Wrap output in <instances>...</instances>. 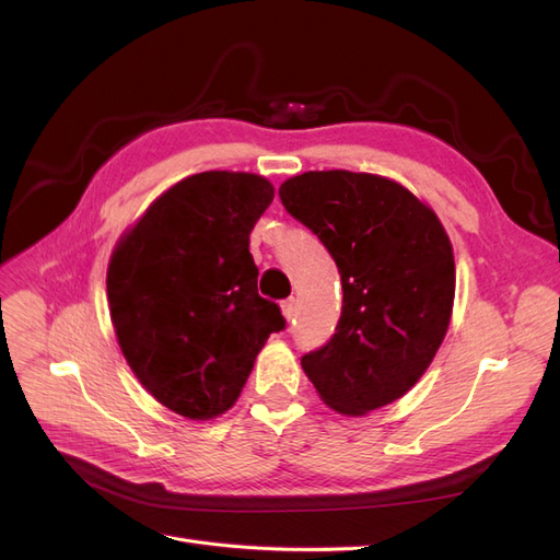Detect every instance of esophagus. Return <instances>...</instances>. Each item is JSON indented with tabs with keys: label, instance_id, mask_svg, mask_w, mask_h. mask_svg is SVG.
Wrapping results in <instances>:
<instances>
[{
	"label": "esophagus",
	"instance_id": "esophagus-1",
	"mask_svg": "<svg viewBox=\"0 0 560 560\" xmlns=\"http://www.w3.org/2000/svg\"><path fill=\"white\" fill-rule=\"evenodd\" d=\"M282 315H284L287 322L294 319V315H296V299H294V296L282 301Z\"/></svg>",
	"mask_w": 560,
	"mask_h": 560
}]
</instances>
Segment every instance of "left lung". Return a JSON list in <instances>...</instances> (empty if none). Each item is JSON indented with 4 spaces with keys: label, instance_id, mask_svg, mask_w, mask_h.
<instances>
[{
    "label": "left lung",
    "instance_id": "1",
    "mask_svg": "<svg viewBox=\"0 0 560 560\" xmlns=\"http://www.w3.org/2000/svg\"><path fill=\"white\" fill-rule=\"evenodd\" d=\"M280 200L329 249L343 284L336 334L303 354V371L343 416L393 404L425 374L451 322L455 261L442 222L369 173H303L282 182Z\"/></svg>",
    "mask_w": 560,
    "mask_h": 560
}]
</instances>
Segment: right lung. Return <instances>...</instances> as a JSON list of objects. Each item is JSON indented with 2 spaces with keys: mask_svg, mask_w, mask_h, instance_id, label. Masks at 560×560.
Instances as JSON below:
<instances>
[{
  "mask_svg": "<svg viewBox=\"0 0 560 560\" xmlns=\"http://www.w3.org/2000/svg\"><path fill=\"white\" fill-rule=\"evenodd\" d=\"M261 175L210 171L177 182L116 243L112 325L132 374L167 409L222 416L266 338L284 329L257 292L249 233L273 200Z\"/></svg>",
  "mask_w": 560,
  "mask_h": 560,
  "instance_id": "1",
  "label": "right lung"
}]
</instances>
